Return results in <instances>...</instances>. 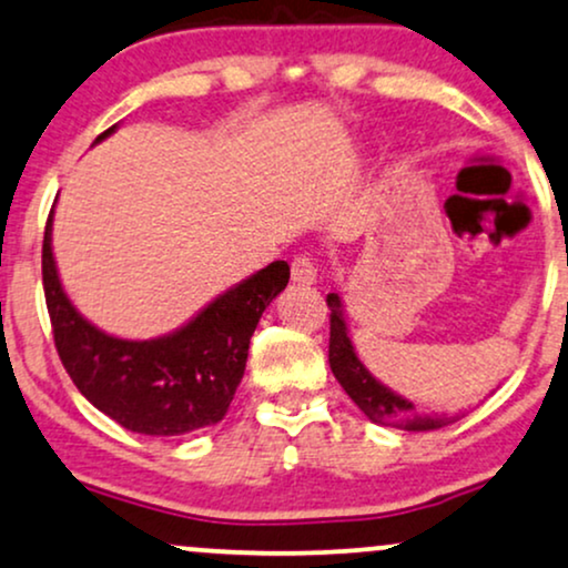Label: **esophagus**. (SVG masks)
Here are the masks:
<instances>
[{
	"label": "esophagus",
	"mask_w": 568,
	"mask_h": 568,
	"mask_svg": "<svg viewBox=\"0 0 568 568\" xmlns=\"http://www.w3.org/2000/svg\"><path fill=\"white\" fill-rule=\"evenodd\" d=\"M291 277H293V283H298V285L317 283L320 275H317V264H314V258L310 254H298L296 258H293Z\"/></svg>",
	"instance_id": "obj_1"
}]
</instances>
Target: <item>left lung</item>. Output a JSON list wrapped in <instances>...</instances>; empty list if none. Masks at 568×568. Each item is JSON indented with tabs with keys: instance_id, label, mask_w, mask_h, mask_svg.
I'll return each instance as SVG.
<instances>
[{
	"instance_id": "1",
	"label": "left lung",
	"mask_w": 568,
	"mask_h": 568,
	"mask_svg": "<svg viewBox=\"0 0 568 568\" xmlns=\"http://www.w3.org/2000/svg\"><path fill=\"white\" fill-rule=\"evenodd\" d=\"M325 302L327 310H331V346H327L331 371L367 418L373 423H384V426L405 428V432H434V428L453 423V418H442V415H434V418L432 415H420L413 402L394 394L381 381H375L371 371L359 362L357 352H354L341 296L338 293H327Z\"/></svg>"
}]
</instances>
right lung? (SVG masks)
<instances>
[{
	"instance_id": "add662e5",
	"label": "right lung",
	"mask_w": 568,
	"mask_h": 568,
	"mask_svg": "<svg viewBox=\"0 0 568 568\" xmlns=\"http://www.w3.org/2000/svg\"><path fill=\"white\" fill-rule=\"evenodd\" d=\"M52 214L54 209L42 245L44 298L54 349L79 392L134 434L182 436L222 420L243 378L258 317L288 285L291 266H264L169 336L115 338L68 302L52 256Z\"/></svg>"
}]
</instances>
